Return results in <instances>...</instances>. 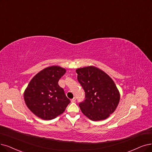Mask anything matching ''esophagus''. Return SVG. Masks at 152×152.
<instances>
[{"label":"esophagus","instance_id":"1","mask_svg":"<svg viewBox=\"0 0 152 152\" xmlns=\"http://www.w3.org/2000/svg\"><path fill=\"white\" fill-rule=\"evenodd\" d=\"M75 100H76V99H75V97H74V98H73V99L71 100V102L74 103V102H75Z\"/></svg>","mask_w":152,"mask_h":152}]
</instances>
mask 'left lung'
<instances>
[{
  "label": "left lung",
  "instance_id": "1",
  "mask_svg": "<svg viewBox=\"0 0 152 152\" xmlns=\"http://www.w3.org/2000/svg\"><path fill=\"white\" fill-rule=\"evenodd\" d=\"M77 79L86 97L79 103L82 113L90 120L106 119L117 108L120 94L114 82L104 71L94 66L76 70Z\"/></svg>",
  "mask_w": 152,
  "mask_h": 152
}]
</instances>
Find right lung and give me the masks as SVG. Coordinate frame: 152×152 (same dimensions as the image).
Listing matches in <instances>:
<instances>
[{
  "instance_id": "obj_1",
  "label": "right lung",
  "mask_w": 152,
  "mask_h": 152,
  "mask_svg": "<svg viewBox=\"0 0 152 152\" xmlns=\"http://www.w3.org/2000/svg\"><path fill=\"white\" fill-rule=\"evenodd\" d=\"M66 72L58 66L44 69L30 80L24 92V100L29 110L36 116L52 120L62 114L70 104L58 80Z\"/></svg>"
}]
</instances>
